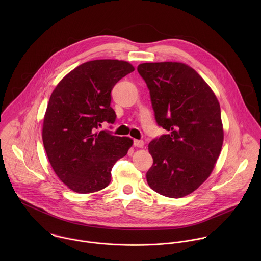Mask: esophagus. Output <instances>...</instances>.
<instances>
[{
  "mask_svg": "<svg viewBox=\"0 0 261 261\" xmlns=\"http://www.w3.org/2000/svg\"><path fill=\"white\" fill-rule=\"evenodd\" d=\"M134 146L138 148H143L144 147V142L142 140H135L134 141Z\"/></svg>",
  "mask_w": 261,
  "mask_h": 261,
  "instance_id": "1",
  "label": "esophagus"
}]
</instances>
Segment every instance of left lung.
Masks as SVG:
<instances>
[{
	"label": "left lung",
	"instance_id": "obj_1",
	"mask_svg": "<svg viewBox=\"0 0 261 261\" xmlns=\"http://www.w3.org/2000/svg\"><path fill=\"white\" fill-rule=\"evenodd\" d=\"M154 118L168 132L149 144L153 163L147 172L156 193L182 198L210 176L223 144L220 105L209 85L180 62L143 63Z\"/></svg>",
	"mask_w": 261,
	"mask_h": 261
}]
</instances>
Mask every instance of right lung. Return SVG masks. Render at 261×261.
Masks as SVG:
<instances>
[{"label": "right lung", "instance_id": "1", "mask_svg": "<svg viewBox=\"0 0 261 261\" xmlns=\"http://www.w3.org/2000/svg\"><path fill=\"white\" fill-rule=\"evenodd\" d=\"M134 70L126 61H88L66 75L50 96L43 145L58 178L74 192L87 194L108 187L113 165L133 145L129 138L97 129L105 121H115L112 88Z\"/></svg>", "mask_w": 261, "mask_h": 261}]
</instances>
